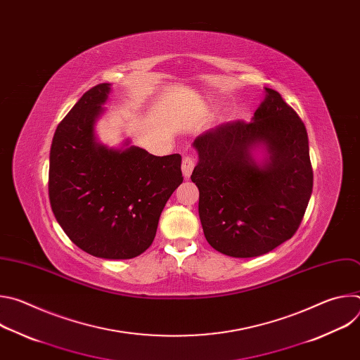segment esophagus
<instances>
[{
  "instance_id": "1",
  "label": "esophagus",
  "mask_w": 360,
  "mask_h": 360,
  "mask_svg": "<svg viewBox=\"0 0 360 360\" xmlns=\"http://www.w3.org/2000/svg\"><path fill=\"white\" fill-rule=\"evenodd\" d=\"M193 168H195V161L189 157H184V160H182V174L186 179L191 176Z\"/></svg>"
}]
</instances>
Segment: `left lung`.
Returning <instances> with one entry per match:
<instances>
[{
    "label": "left lung",
    "mask_w": 360,
    "mask_h": 360,
    "mask_svg": "<svg viewBox=\"0 0 360 360\" xmlns=\"http://www.w3.org/2000/svg\"><path fill=\"white\" fill-rule=\"evenodd\" d=\"M264 89L250 122L219 125L192 143L203 235L233 258L261 256L290 239L312 195L306 128L279 92Z\"/></svg>",
    "instance_id": "left-lung-1"
}]
</instances>
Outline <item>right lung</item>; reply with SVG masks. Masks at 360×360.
Returning <instances> with one entry per match:
<instances>
[{"instance_id": "add662e5", "label": "right lung", "mask_w": 360, "mask_h": 360, "mask_svg": "<svg viewBox=\"0 0 360 360\" xmlns=\"http://www.w3.org/2000/svg\"><path fill=\"white\" fill-rule=\"evenodd\" d=\"M111 84L88 89L60 122L49 152L51 208L67 236L102 259H131L155 238L167 200L182 184L179 153L155 157L95 132Z\"/></svg>"}]
</instances>
